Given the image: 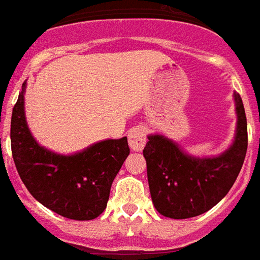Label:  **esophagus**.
<instances>
[{
    "mask_svg": "<svg viewBox=\"0 0 260 260\" xmlns=\"http://www.w3.org/2000/svg\"><path fill=\"white\" fill-rule=\"evenodd\" d=\"M147 143V130L143 126L133 127L128 133V145L133 151H141Z\"/></svg>",
    "mask_w": 260,
    "mask_h": 260,
    "instance_id": "esophagus-1",
    "label": "esophagus"
}]
</instances>
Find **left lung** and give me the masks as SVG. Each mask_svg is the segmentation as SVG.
I'll use <instances>...</instances> for the list:
<instances>
[{
  "label": "left lung",
  "mask_w": 260,
  "mask_h": 260,
  "mask_svg": "<svg viewBox=\"0 0 260 260\" xmlns=\"http://www.w3.org/2000/svg\"><path fill=\"white\" fill-rule=\"evenodd\" d=\"M234 101L236 140L220 156L194 158L164 136H148L143 153L151 198L160 215L172 219L202 215L230 191L248 148L247 116L240 94H234Z\"/></svg>",
  "instance_id": "8db88e82"
}]
</instances>
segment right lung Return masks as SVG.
Returning a JSON list of instances; mask_svg holds the SVG:
<instances>
[{"label":"right lung","mask_w":260,"mask_h":260,"mask_svg":"<svg viewBox=\"0 0 260 260\" xmlns=\"http://www.w3.org/2000/svg\"><path fill=\"white\" fill-rule=\"evenodd\" d=\"M26 83L12 111L11 149L26 188L40 204L72 220H92L105 210L113 180L130 153L127 138L105 140L83 152L58 155L40 147L24 119Z\"/></svg>","instance_id":"1"}]
</instances>
